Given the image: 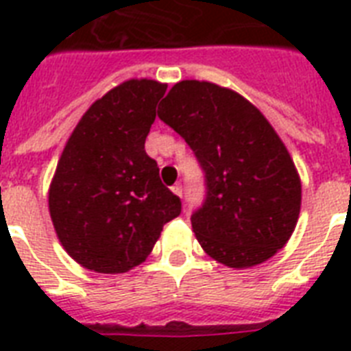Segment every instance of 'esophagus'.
I'll use <instances>...</instances> for the list:
<instances>
[{
  "instance_id": "obj_1",
  "label": "esophagus",
  "mask_w": 351,
  "mask_h": 351,
  "mask_svg": "<svg viewBox=\"0 0 351 351\" xmlns=\"http://www.w3.org/2000/svg\"><path fill=\"white\" fill-rule=\"evenodd\" d=\"M171 189H173V193H175V195H178V197H182V195H184V187H182V184H176V186H173Z\"/></svg>"
}]
</instances>
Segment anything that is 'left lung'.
Instances as JSON below:
<instances>
[{
  "label": "left lung",
  "instance_id": "8db88e82",
  "mask_svg": "<svg viewBox=\"0 0 351 351\" xmlns=\"http://www.w3.org/2000/svg\"><path fill=\"white\" fill-rule=\"evenodd\" d=\"M204 173L206 197L191 226L204 251L230 267L267 261L291 237L300 180L269 121L230 89L184 80L158 107Z\"/></svg>",
  "mask_w": 351,
  "mask_h": 351
}]
</instances>
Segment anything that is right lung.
I'll use <instances>...</instances> for the list:
<instances>
[{
	"label": "right lung",
	"mask_w": 351,
	"mask_h": 351,
	"mask_svg": "<svg viewBox=\"0 0 351 351\" xmlns=\"http://www.w3.org/2000/svg\"><path fill=\"white\" fill-rule=\"evenodd\" d=\"M165 89L153 80L118 85L89 107L63 149L49 209L65 251L87 269L129 271L180 215V198L145 153Z\"/></svg>",
	"instance_id": "add662e5"
}]
</instances>
